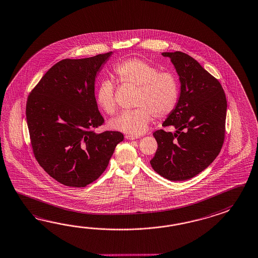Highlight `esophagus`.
Returning <instances> with one entry per match:
<instances>
[{"instance_id": "esophagus-1", "label": "esophagus", "mask_w": 258, "mask_h": 258, "mask_svg": "<svg viewBox=\"0 0 258 258\" xmlns=\"http://www.w3.org/2000/svg\"><path fill=\"white\" fill-rule=\"evenodd\" d=\"M125 138L127 139V140H137V139H139L140 137H138V136H132V135H126Z\"/></svg>"}]
</instances>
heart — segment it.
<instances>
[{
  "label": "heart",
  "mask_w": 258,
  "mask_h": 258,
  "mask_svg": "<svg viewBox=\"0 0 258 258\" xmlns=\"http://www.w3.org/2000/svg\"><path fill=\"white\" fill-rule=\"evenodd\" d=\"M117 80L122 84L137 87L134 99L135 109L122 112L110 122L119 132L140 135L146 132L155 116L157 119L170 115L178 103L179 88L176 75L141 58H128L114 68ZM115 87L109 80H103L96 91L97 104L108 115L117 109Z\"/></svg>",
  "instance_id": "b5f03b06"
}]
</instances>
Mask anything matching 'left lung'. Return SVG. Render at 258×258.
<instances>
[{"mask_svg":"<svg viewBox=\"0 0 258 258\" xmlns=\"http://www.w3.org/2000/svg\"><path fill=\"white\" fill-rule=\"evenodd\" d=\"M171 59L180 80L178 103L163 123L175 133L154 132L158 148L151 166L173 181L194 178L216 159L225 139L227 99L220 82L182 52H163Z\"/></svg>","mask_w":258,"mask_h":258,"instance_id":"1","label":"left lung"}]
</instances>
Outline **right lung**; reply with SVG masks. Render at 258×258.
I'll return each mask as SVG.
<instances>
[{"label": "right lung", "instance_id": "obj_1", "mask_svg": "<svg viewBox=\"0 0 258 258\" xmlns=\"http://www.w3.org/2000/svg\"><path fill=\"white\" fill-rule=\"evenodd\" d=\"M111 54L61 60L28 97L26 115L35 158L66 186L80 188L96 180L124 140L119 132H94L104 123L94 82Z\"/></svg>", "mask_w": 258, "mask_h": 258}]
</instances>
